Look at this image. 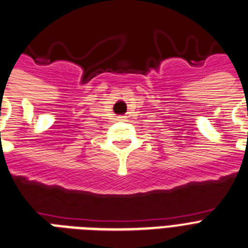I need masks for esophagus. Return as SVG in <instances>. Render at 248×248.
Wrapping results in <instances>:
<instances>
[{
    "mask_svg": "<svg viewBox=\"0 0 248 248\" xmlns=\"http://www.w3.org/2000/svg\"><path fill=\"white\" fill-rule=\"evenodd\" d=\"M117 120L120 121V122H124V121H126V117H124V116H120V117H118Z\"/></svg>",
    "mask_w": 248,
    "mask_h": 248,
    "instance_id": "1",
    "label": "esophagus"
}]
</instances>
